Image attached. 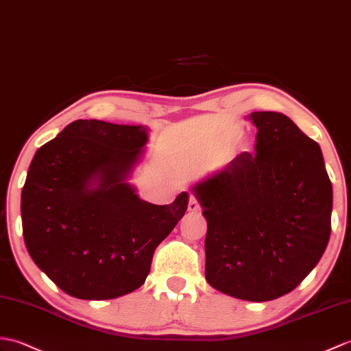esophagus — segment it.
Returning <instances> with one entry per match:
<instances>
[{
  "label": "esophagus",
  "mask_w": 351,
  "mask_h": 351,
  "mask_svg": "<svg viewBox=\"0 0 351 351\" xmlns=\"http://www.w3.org/2000/svg\"><path fill=\"white\" fill-rule=\"evenodd\" d=\"M200 209V205L197 199H195V195H190V202H189V210H193V213H195V210Z\"/></svg>",
  "instance_id": "34e87169"
}]
</instances>
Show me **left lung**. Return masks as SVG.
Masks as SVG:
<instances>
[{
	"label": "left lung",
	"mask_w": 351,
	"mask_h": 351,
	"mask_svg": "<svg viewBox=\"0 0 351 351\" xmlns=\"http://www.w3.org/2000/svg\"><path fill=\"white\" fill-rule=\"evenodd\" d=\"M256 154L242 152L193 185L206 218L205 276L226 295H287L320 262L330 236L332 184L320 146L289 117L252 112Z\"/></svg>",
	"instance_id": "left-lung-1"
}]
</instances>
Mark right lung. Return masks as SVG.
Returning <instances> with one entry per match:
<instances>
[{"instance_id": "obj_1", "label": "right lung", "mask_w": 351, "mask_h": 351, "mask_svg": "<svg viewBox=\"0 0 351 351\" xmlns=\"http://www.w3.org/2000/svg\"><path fill=\"white\" fill-rule=\"evenodd\" d=\"M148 127L77 119L32 158L22 189L23 241L67 295L104 300L138 289L154 251L189 206V193L152 205L128 182Z\"/></svg>"}]
</instances>
